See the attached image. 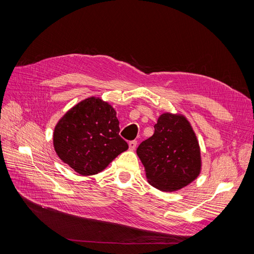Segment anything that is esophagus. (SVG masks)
<instances>
[{"label":"esophagus","instance_id":"obj_1","mask_svg":"<svg viewBox=\"0 0 254 254\" xmlns=\"http://www.w3.org/2000/svg\"><path fill=\"white\" fill-rule=\"evenodd\" d=\"M129 149L130 150H134L136 148V144H137V141L136 140H131L129 141Z\"/></svg>","mask_w":254,"mask_h":254}]
</instances>
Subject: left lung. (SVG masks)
Listing matches in <instances>:
<instances>
[{"instance_id": "8db88e82", "label": "left lung", "mask_w": 254, "mask_h": 254, "mask_svg": "<svg viewBox=\"0 0 254 254\" xmlns=\"http://www.w3.org/2000/svg\"><path fill=\"white\" fill-rule=\"evenodd\" d=\"M154 128L136 150L148 183L164 192L188 186L201 172L199 143L190 122L181 114L163 113Z\"/></svg>"}]
</instances>
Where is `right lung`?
I'll list each match as a JSON object with an SVG mask.
<instances>
[{
    "label": "right lung",
    "instance_id": "right-lung-1",
    "mask_svg": "<svg viewBox=\"0 0 254 254\" xmlns=\"http://www.w3.org/2000/svg\"><path fill=\"white\" fill-rule=\"evenodd\" d=\"M115 108L99 97L78 102L59 120L54 148L64 163L81 176L96 175L128 149L119 135Z\"/></svg>",
    "mask_w": 254,
    "mask_h": 254
}]
</instances>
